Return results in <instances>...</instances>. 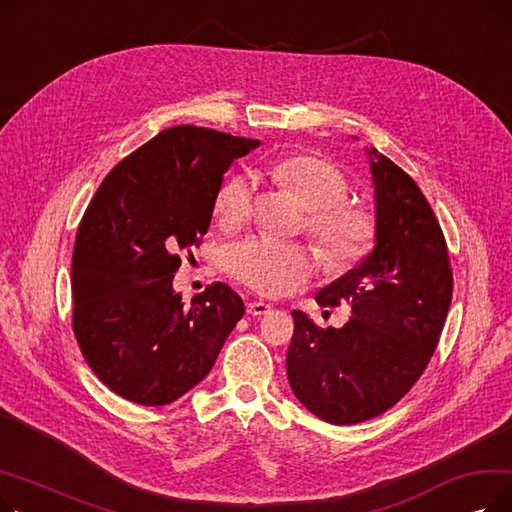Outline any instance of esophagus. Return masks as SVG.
Masks as SVG:
<instances>
[{"label": "esophagus", "mask_w": 512, "mask_h": 512, "mask_svg": "<svg viewBox=\"0 0 512 512\" xmlns=\"http://www.w3.org/2000/svg\"><path fill=\"white\" fill-rule=\"evenodd\" d=\"M270 311H272V307H270V305H265V303H261V301H253V303H249V305H247V313H249V315H253V317H261V315L270 313Z\"/></svg>", "instance_id": "1"}]
</instances>
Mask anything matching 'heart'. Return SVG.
Returning a JSON list of instances; mask_svg holds the SVG:
<instances>
[{
  "mask_svg": "<svg viewBox=\"0 0 512 512\" xmlns=\"http://www.w3.org/2000/svg\"><path fill=\"white\" fill-rule=\"evenodd\" d=\"M265 174L297 197L307 209V228L332 270H351L365 261L378 242V215L369 207L346 201L351 180L334 161L311 155H286L272 161ZM251 178L228 176L215 191L213 215L222 228H236L251 218ZM224 265L238 282L276 297L307 284L319 270L317 255L303 245L267 236H249L232 242Z\"/></svg>",
  "mask_w": 512,
  "mask_h": 512,
  "instance_id": "obj_1",
  "label": "heart"
}]
</instances>
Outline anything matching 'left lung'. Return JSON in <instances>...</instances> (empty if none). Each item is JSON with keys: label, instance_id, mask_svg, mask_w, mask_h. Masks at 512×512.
<instances>
[{"label": "left lung", "instance_id": "1", "mask_svg": "<svg viewBox=\"0 0 512 512\" xmlns=\"http://www.w3.org/2000/svg\"><path fill=\"white\" fill-rule=\"evenodd\" d=\"M380 234L355 270L317 292L319 307L351 309L340 330L292 311L288 382L303 405L334 425L392 409L432 359L452 299L446 238L417 182L369 149Z\"/></svg>", "mask_w": 512, "mask_h": 512}]
</instances>
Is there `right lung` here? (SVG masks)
<instances>
[{
  "mask_svg": "<svg viewBox=\"0 0 512 512\" xmlns=\"http://www.w3.org/2000/svg\"><path fill=\"white\" fill-rule=\"evenodd\" d=\"M259 141L172 126L103 178L80 220L72 255V330L97 378L143 407L197 386L245 315L213 282L184 307L172 280L180 251L201 245L213 197L236 157Z\"/></svg>",
  "mask_w": 512,
  "mask_h": 512,
  "instance_id": "obj_1",
  "label": "right lung"
}]
</instances>
